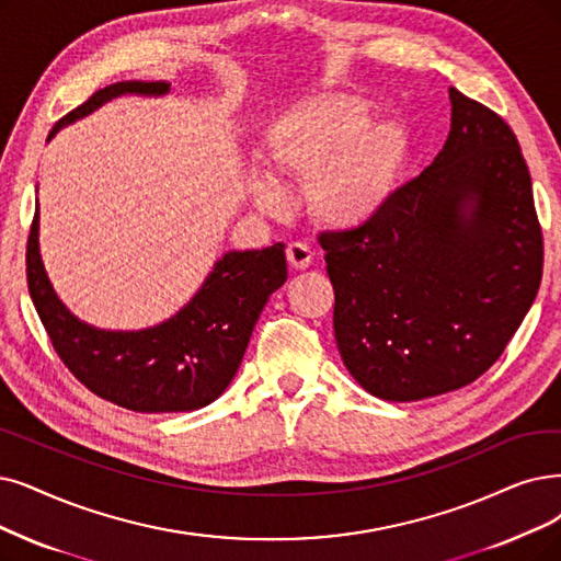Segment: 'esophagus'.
Returning <instances> with one entry per match:
<instances>
[{"mask_svg": "<svg viewBox=\"0 0 561 561\" xmlns=\"http://www.w3.org/2000/svg\"><path fill=\"white\" fill-rule=\"evenodd\" d=\"M287 262L293 268H299V272H304V268H308L310 262H312V251L308 249L306 243H289L287 245Z\"/></svg>", "mask_w": 561, "mask_h": 561, "instance_id": "34e87169", "label": "esophagus"}]
</instances>
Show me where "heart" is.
I'll return each mask as SVG.
<instances>
[{"instance_id":"heart-1","label":"heart","mask_w":561,"mask_h":561,"mask_svg":"<svg viewBox=\"0 0 561 561\" xmlns=\"http://www.w3.org/2000/svg\"><path fill=\"white\" fill-rule=\"evenodd\" d=\"M370 101L347 92L306 96L266 124L262 163L249 199L264 214L285 207L276 185L306 182V207L331 230H358L379 218L408 163L410 136L396 119H370Z\"/></svg>"}]
</instances>
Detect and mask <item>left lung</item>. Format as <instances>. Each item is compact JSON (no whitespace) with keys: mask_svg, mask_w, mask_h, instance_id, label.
<instances>
[{"mask_svg":"<svg viewBox=\"0 0 561 561\" xmlns=\"http://www.w3.org/2000/svg\"><path fill=\"white\" fill-rule=\"evenodd\" d=\"M435 161L370 226L320 237L333 335L368 393L412 402L474 382L539 293L543 239L520 145L502 117L449 87Z\"/></svg>","mask_w":561,"mask_h":561,"instance_id":"8db88e82","label":"left lung"}]
</instances>
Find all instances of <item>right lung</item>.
<instances>
[{"label":"right lung","mask_w":561,"mask_h":561,"mask_svg":"<svg viewBox=\"0 0 561 561\" xmlns=\"http://www.w3.org/2000/svg\"><path fill=\"white\" fill-rule=\"evenodd\" d=\"M170 82L124 80L57 122V133L92 115L112 99H163ZM38 199L27 243V283L38 318L61 362L96 396L133 412H193L209 405L237 375L251 333L287 280L285 243L262 251H228L216 260L188 304L145 329H101L66 306L46 272L38 241Z\"/></svg>","instance_id":"obj_1"}]
</instances>
